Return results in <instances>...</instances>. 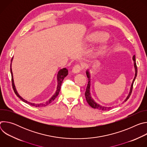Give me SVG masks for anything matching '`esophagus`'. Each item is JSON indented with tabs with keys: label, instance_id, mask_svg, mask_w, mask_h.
Segmentation results:
<instances>
[{
	"label": "esophagus",
	"instance_id": "34e87169",
	"mask_svg": "<svg viewBox=\"0 0 147 147\" xmlns=\"http://www.w3.org/2000/svg\"><path fill=\"white\" fill-rule=\"evenodd\" d=\"M82 67L80 65H75L72 70V71L74 73H78L80 72V71L82 70Z\"/></svg>",
	"mask_w": 147,
	"mask_h": 147
}]
</instances>
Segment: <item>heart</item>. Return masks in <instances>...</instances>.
I'll use <instances>...</instances> for the list:
<instances>
[{"label": "heart", "instance_id": "heart-1", "mask_svg": "<svg viewBox=\"0 0 147 147\" xmlns=\"http://www.w3.org/2000/svg\"><path fill=\"white\" fill-rule=\"evenodd\" d=\"M107 37V35L105 34H103V33H94L90 35L87 40L89 42H98V41H101L102 40H104ZM105 48V46L102 47L100 49V51H102Z\"/></svg>", "mask_w": 147, "mask_h": 147}]
</instances>
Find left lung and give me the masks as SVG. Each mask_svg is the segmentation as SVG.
<instances>
[{"label": "left lung", "mask_w": 147, "mask_h": 147, "mask_svg": "<svg viewBox=\"0 0 147 147\" xmlns=\"http://www.w3.org/2000/svg\"><path fill=\"white\" fill-rule=\"evenodd\" d=\"M133 60L134 61V68H135V77L133 79V81L132 82V84H131V88H130V92L128 95V96H127L126 99H125L124 100V102H125L126 100H127V99L129 98L131 92H132V90H133V84H134V80L136 78V76L137 75V65H136V58H135V55L133 56ZM86 74H87V76L88 78V84H87V88H86V92H85V96H86V100L87 102H88V103L90 105V106L92 108H94V109H97L98 110H100V111H108V110H109L111 109L112 108V107H103V106H101L99 104L97 103L91 97V93H90V86H91V81H90V78H91V76H90V73L88 71V70H87L86 71Z\"/></svg>", "instance_id": "1"}]
</instances>
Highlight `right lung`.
Wrapping results in <instances>:
<instances>
[{"mask_svg":"<svg viewBox=\"0 0 147 147\" xmlns=\"http://www.w3.org/2000/svg\"><path fill=\"white\" fill-rule=\"evenodd\" d=\"M12 60H13V58L11 59V61H12ZM10 72H11V82H12V86H13V90L16 94V95L21 99L22 100H23V102H24L25 103H28L29 105H30L31 106H33V107H38V108H39V107H45L47 105H48L49 103H51L52 101H53L55 98L57 96V95H59V93L60 92V88H61V84H62V82H63V79L68 75V70L66 68H63L62 69H60L58 73H57V89H56V91L55 92V93L54 94V95L46 102H44V103H31L30 102H28L27 100H26V99H23L22 96H21L17 92V90H16V87L14 86V80H13V73H12V70H11V63L10 64Z\"/></svg>","mask_w":147,"mask_h":147,"instance_id":"obj_1","label":"right lung"}]
</instances>
